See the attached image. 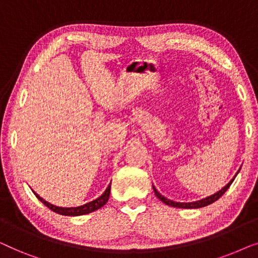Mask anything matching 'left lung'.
<instances>
[{"label":"left lung","instance_id":"1","mask_svg":"<svg viewBox=\"0 0 258 258\" xmlns=\"http://www.w3.org/2000/svg\"><path fill=\"white\" fill-rule=\"evenodd\" d=\"M239 170H241V168L238 169V171L236 172L234 177L230 179V182H229L227 185H224L221 190H218V191L215 192L214 195H210V196L206 197V199H202L200 201H195V202H175V201H171V200L167 199V197H164L163 195H161V194L157 191V189L155 188L154 185H153V188H154L155 195L157 196V199H160L162 202H163L164 204H167V206H170V207H174V208H182V209H197V208H203V207L209 206V204L214 203L215 201H217L218 199H220V197L223 195V194L229 189V186L231 185V183L234 182V179H235L236 176H237Z\"/></svg>","mask_w":258,"mask_h":258}]
</instances>
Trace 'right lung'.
<instances>
[{
  "mask_svg": "<svg viewBox=\"0 0 258 258\" xmlns=\"http://www.w3.org/2000/svg\"><path fill=\"white\" fill-rule=\"evenodd\" d=\"M110 186H111V182H110V184L107 186V189L104 190V192L102 194L100 197H97V199L91 201V202H88V203L83 204V206H80V207H70V208H66V207L63 208V207L54 206V204L49 203L45 200L42 199V197L40 195H37V194L35 191H33V192L35 194V196H36L37 199L44 204L45 207H48L49 209L54 211V213L63 215V216H81V215H86V214L93 213V211L100 209V208L103 207L109 200V195H110Z\"/></svg>",
  "mask_w": 258,
  "mask_h": 258,
  "instance_id": "add662e5",
  "label": "right lung"
}]
</instances>
